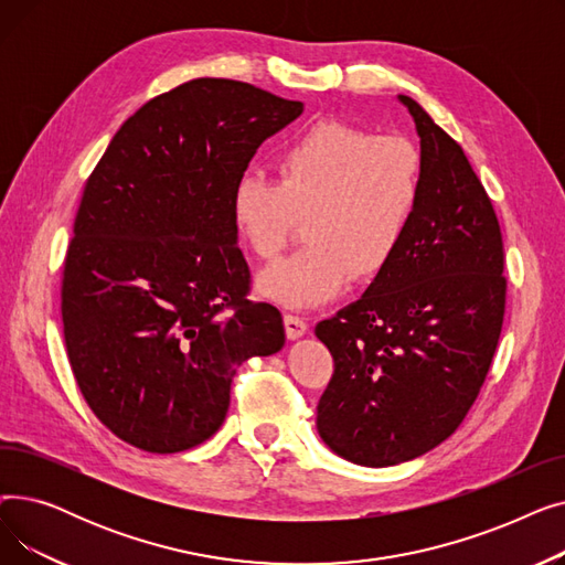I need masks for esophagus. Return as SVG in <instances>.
<instances>
[{"instance_id": "esophagus-1", "label": "esophagus", "mask_w": 565, "mask_h": 565, "mask_svg": "<svg viewBox=\"0 0 565 565\" xmlns=\"http://www.w3.org/2000/svg\"><path fill=\"white\" fill-rule=\"evenodd\" d=\"M284 324H286V337H288L290 341H295V339H300V337L307 334V320L300 318V316L286 313V316H284Z\"/></svg>"}]
</instances>
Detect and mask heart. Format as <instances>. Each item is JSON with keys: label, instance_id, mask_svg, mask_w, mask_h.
<instances>
[{"label": "heart", "instance_id": "b5f03b06", "mask_svg": "<svg viewBox=\"0 0 565 565\" xmlns=\"http://www.w3.org/2000/svg\"><path fill=\"white\" fill-rule=\"evenodd\" d=\"M277 178L245 173L231 217L245 245L273 260L307 220V247L260 273L258 292L281 307L322 305L352 277L380 275L417 211L424 162L409 139L322 121L277 156Z\"/></svg>", "mask_w": 565, "mask_h": 565}]
</instances>
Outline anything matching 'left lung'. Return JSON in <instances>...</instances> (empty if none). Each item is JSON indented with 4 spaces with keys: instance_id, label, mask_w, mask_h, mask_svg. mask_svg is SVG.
I'll use <instances>...</instances> for the list:
<instances>
[{
    "instance_id": "obj_1",
    "label": "left lung",
    "mask_w": 565,
    "mask_h": 565,
    "mask_svg": "<svg viewBox=\"0 0 565 565\" xmlns=\"http://www.w3.org/2000/svg\"><path fill=\"white\" fill-rule=\"evenodd\" d=\"M422 139L417 211L358 302L316 324L334 373L318 401L328 447L390 467L441 444L477 401L499 343L507 277L492 201L456 139L407 96Z\"/></svg>"
}]
</instances>
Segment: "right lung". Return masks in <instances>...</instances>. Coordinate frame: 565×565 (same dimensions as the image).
<instances>
[{
  "instance_id": "add662e5",
  "label": "right lung",
  "mask_w": 565,
  "mask_h": 565,
  "mask_svg": "<svg viewBox=\"0 0 565 565\" xmlns=\"http://www.w3.org/2000/svg\"><path fill=\"white\" fill-rule=\"evenodd\" d=\"M305 105L199 77L148 100L88 175L64 260L68 362L96 417L148 454L224 424L249 358L281 350L279 309L247 300L231 194Z\"/></svg>"
}]
</instances>
